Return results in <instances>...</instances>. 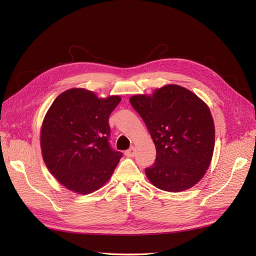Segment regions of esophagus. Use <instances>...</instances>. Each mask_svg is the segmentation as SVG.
Here are the masks:
<instances>
[{
	"mask_svg": "<svg viewBox=\"0 0 256 256\" xmlns=\"http://www.w3.org/2000/svg\"><path fill=\"white\" fill-rule=\"evenodd\" d=\"M134 154H136V148H134V147H131V148H129L128 150L125 152L126 156H127V157H130V158L134 157Z\"/></svg>",
	"mask_w": 256,
	"mask_h": 256,
	"instance_id": "1",
	"label": "esophagus"
}]
</instances>
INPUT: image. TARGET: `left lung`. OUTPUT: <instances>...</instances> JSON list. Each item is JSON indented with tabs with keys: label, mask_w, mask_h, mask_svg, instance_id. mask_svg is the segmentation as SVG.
Returning a JSON list of instances; mask_svg holds the SVG:
<instances>
[{
	"label": "left lung",
	"mask_w": 256,
	"mask_h": 256,
	"mask_svg": "<svg viewBox=\"0 0 256 256\" xmlns=\"http://www.w3.org/2000/svg\"><path fill=\"white\" fill-rule=\"evenodd\" d=\"M156 146V161L145 170L154 187L182 192L196 184L208 170L214 148V124L208 106L194 92L166 84L152 94L134 95Z\"/></svg>",
	"instance_id": "obj_1"
}]
</instances>
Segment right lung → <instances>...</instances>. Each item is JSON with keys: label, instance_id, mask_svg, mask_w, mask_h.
Instances as JSON below:
<instances>
[{"label": "right lung", "instance_id": "add662e5", "mask_svg": "<svg viewBox=\"0 0 256 256\" xmlns=\"http://www.w3.org/2000/svg\"><path fill=\"white\" fill-rule=\"evenodd\" d=\"M120 100L74 88L60 94L46 113L40 128L42 159L68 190L90 194L111 178L122 154L109 145V116Z\"/></svg>", "mask_w": 256, "mask_h": 256}]
</instances>
